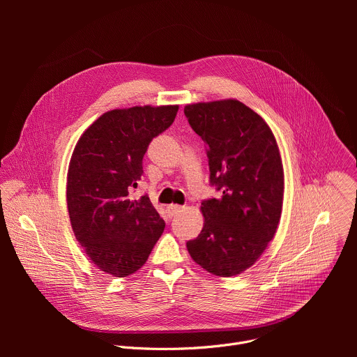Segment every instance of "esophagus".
Segmentation results:
<instances>
[{"label": "esophagus", "instance_id": "esophagus-1", "mask_svg": "<svg viewBox=\"0 0 357 357\" xmlns=\"http://www.w3.org/2000/svg\"><path fill=\"white\" fill-rule=\"evenodd\" d=\"M182 206H179V205H174V203H172V205H169L168 208H167V211H168V215L172 218V216H176L179 212H182Z\"/></svg>", "mask_w": 357, "mask_h": 357}]
</instances>
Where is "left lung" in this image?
Segmentation results:
<instances>
[{
	"instance_id": "8db88e82",
	"label": "left lung",
	"mask_w": 357,
	"mask_h": 357,
	"mask_svg": "<svg viewBox=\"0 0 357 357\" xmlns=\"http://www.w3.org/2000/svg\"><path fill=\"white\" fill-rule=\"evenodd\" d=\"M192 130L206 144L211 185L202 202L205 225L186 243L206 271L231 277L256 263L273 240L282 211L284 169L267 123L238 100L188 105Z\"/></svg>"
}]
</instances>
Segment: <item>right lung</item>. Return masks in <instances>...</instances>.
<instances>
[{
	"instance_id": "right-lung-1",
	"label": "right lung",
	"mask_w": 357,
	"mask_h": 357,
	"mask_svg": "<svg viewBox=\"0 0 357 357\" xmlns=\"http://www.w3.org/2000/svg\"><path fill=\"white\" fill-rule=\"evenodd\" d=\"M178 106L131 107L98 117L79 138L68 171L72 229L98 270L127 277L139 270L165 222L148 196L130 199L152 138L169 128Z\"/></svg>"
}]
</instances>
